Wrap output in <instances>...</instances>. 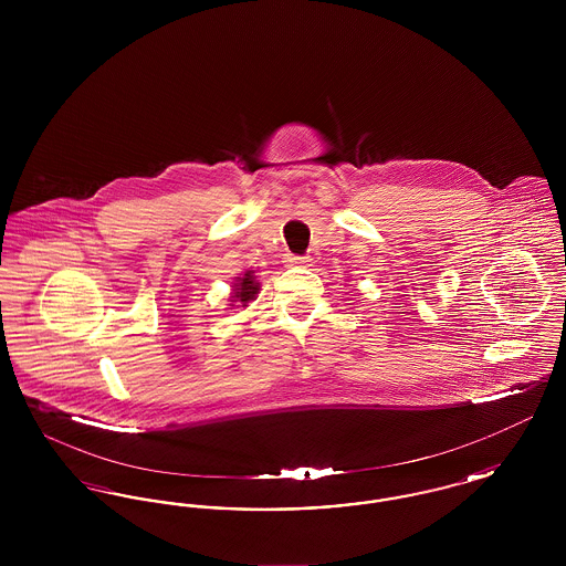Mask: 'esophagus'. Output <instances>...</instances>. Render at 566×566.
<instances>
[{"instance_id": "34e87169", "label": "esophagus", "mask_w": 566, "mask_h": 566, "mask_svg": "<svg viewBox=\"0 0 566 566\" xmlns=\"http://www.w3.org/2000/svg\"><path fill=\"white\" fill-rule=\"evenodd\" d=\"M289 263L296 265V268H307V265L312 263V259H310V256H295V254H291V256H289Z\"/></svg>"}]
</instances>
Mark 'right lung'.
Here are the masks:
<instances>
[{"label": "right lung", "mask_w": 566, "mask_h": 566, "mask_svg": "<svg viewBox=\"0 0 566 566\" xmlns=\"http://www.w3.org/2000/svg\"><path fill=\"white\" fill-rule=\"evenodd\" d=\"M231 310L233 307H248V303L250 301H254L256 295H259V291H261V282L256 280V275H254V271H245L242 275H238L235 280H233V286H231Z\"/></svg>", "instance_id": "right-lung-1"}]
</instances>
